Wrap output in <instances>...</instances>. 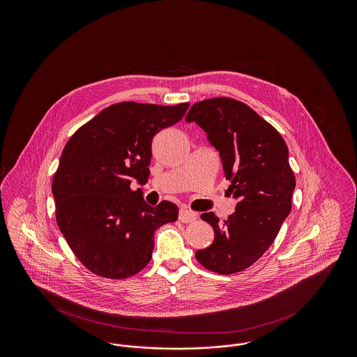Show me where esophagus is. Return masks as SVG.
<instances>
[{"label": "esophagus", "instance_id": "esophagus-1", "mask_svg": "<svg viewBox=\"0 0 357 357\" xmlns=\"http://www.w3.org/2000/svg\"><path fill=\"white\" fill-rule=\"evenodd\" d=\"M197 220V213L187 210V208H181L179 210V221L187 223V222H192Z\"/></svg>", "mask_w": 357, "mask_h": 357}]
</instances>
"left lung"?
I'll return each instance as SVG.
<instances>
[{"mask_svg": "<svg viewBox=\"0 0 357 357\" xmlns=\"http://www.w3.org/2000/svg\"><path fill=\"white\" fill-rule=\"evenodd\" d=\"M220 153L231 182L236 211L223 223L214 213L201 218L214 229V242L195 253L206 269L241 272L264 255L291 210L296 178L282 136L249 105L229 98L195 102L187 112Z\"/></svg>", "mask_w": 357, "mask_h": 357, "instance_id": "1", "label": "left lung"}]
</instances>
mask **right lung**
<instances>
[{
	"label": "right lung",
	"mask_w": 357,
	"mask_h": 357,
	"mask_svg": "<svg viewBox=\"0 0 357 357\" xmlns=\"http://www.w3.org/2000/svg\"><path fill=\"white\" fill-rule=\"evenodd\" d=\"M188 105L118 102L67 142L52 194L59 229L88 271L111 280L140 272L151 259L155 230L178 220L176 204L153 207L130 185L147 183L153 136Z\"/></svg>",
	"instance_id": "right-lung-1"
}]
</instances>
